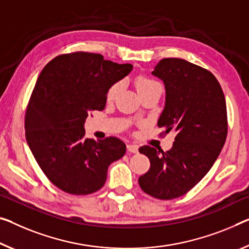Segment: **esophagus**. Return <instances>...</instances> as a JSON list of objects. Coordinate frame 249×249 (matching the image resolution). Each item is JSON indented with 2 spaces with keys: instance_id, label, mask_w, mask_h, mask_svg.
Here are the masks:
<instances>
[{
  "instance_id": "esophagus-1",
  "label": "esophagus",
  "mask_w": 249,
  "mask_h": 249,
  "mask_svg": "<svg viewBox=\"0 0 249 249\" xmlns=\"http://www.w3.org/2000/svg\"><path fill=\"white\" fill-rule=\"evenodd\" d=\"M127 149L129 152H132V154H137L138 152V146L137 144H128Z\"/></svg>"
}]
</instances>
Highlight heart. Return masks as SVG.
Listing matches in <instances>:
<instances>
[{"instance_id":"b5f03b06","label":"heart","mask_w":249,"mask_h":249,"mask_svg":"<svg viewBox=\"0 0 249 249\" xmlns=\"http://www.w3.org/2000/svg\"><path fill=\"white\" fill-rule=\"evenodd\" d=\"M137 89H138V92L139 94H142L144 92H148V91H150L152 89H157V88H160V89H162L161 85L158 81H156L154 79H150V78H147V76H139V78L137 79ZM121 82H117L114 83V85L110 88L109 91H108V94H107V98H108V100H112L117 97V94L119 93V91L121 90Z\"/></svg>"}]
</instances>
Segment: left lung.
Listing matches in <instances>:
<instances>
[{
	"instance_id": "left-lung-1",
	"label": "left lung",
	"mask_w": 249,
	"mask_h": 249,
	"mask_svg": "<svg viewBox=\"0 0 249 249\" xmlns=\"http://www.w3.org/2000/svg\"><path fill=\"white\" fill-rule=\"evenodd\" d=\"M151 73L166 89L158 127L176 138L167 152L139 148L150 169L138 181L146 194L168 200L188 193L215 163L227 137L226 101L215 75L186 60L162 59Z\"/></svg>"
}]
</instances>
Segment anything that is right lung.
<instances>
[{"instance_id": "add662e5", "label": "right lung", "mask_w": 249, "mask_h": 249, "mask_svg": "<svg viewBox=\"0 0 249 249\" xmlns=\"http://www.w3.org/2000/svg\"><path fill=\"white\" fill-rule=\"evenodd\" d=\"M101 54L73 52L54 58L37 78L25 113V137L32 154L53 185L71 195L95 193L108 168L125 154L116 137L87 139L91 111L105 109L114 83L132 70Z\"/></svg>"}]
</instances>
